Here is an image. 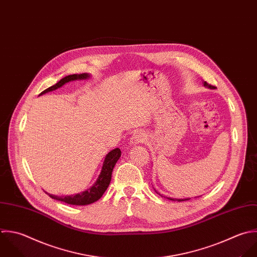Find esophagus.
<instances>
[{"mask_svg": "<svg viewBox=\"0 0 257 257\" xmlns=\"http://www.w3.org/2000/svg\"><path fill=\"white\" fill-rule=\"evenodd\" d=\"M146 139V135L143 131L141 130H137L133 133L132 137H131V142L132 144L136 145V144H140V143H143Z\"/></svg>", "mask_w": 257, "mask_h": 257, "instance_id": "esophagus-1", "label": "esophagus"}]
</instances>
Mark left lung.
<instances>
[{
	"label": "left lung",
	"instance_id": "obj_1",
	"mask_svg": "<svg viewBox=\"0 0 257 257\" xmlns=\"http://www.w3.org/2000/svg\"><path fill=\"white\" fill-rule=\"evenodd\" d=\"M203 84H204V86H205V87H208V88H210V89H213V88H214V86H212V85H209V84H208V83H206V82H204ZM168 199H170V200H174V201H179V202H180V201L189 200L188 198H185V199H172V198H168Z\"/></svg>",
	"mask_w": 257,
	"mask_h": 257
}]
</instances>
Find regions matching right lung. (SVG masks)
I'll use <instances>...</instances> for the list:
<instances>
[{
	"label": "right lung",
	"instance_id": "obj_1",
	"mask_svg": "<svg viewBox=\"0 0 257 257\" xmlns=\"http://www.w3.org/2000/svg\"><path fill=\"white\" fill-rule=\"evenodd\" d=\"M90 77L89 74L83 73V74H73V75H69L64 77L63 79H61L58 83H56L55 85L49 87L48 89L44 90L40 95L46 94L48 92L54 91L60 87H62L64 84L70 82V81H75V80H86ZM39 95V96H40ZM121 156V151L119 148H115L112 151H110L106 157L105 160L103 162V166L101 169V173L98 176V179L96 180V182L94 183V185L87 189L86 191H83L81 193L75 194V195H66V196H58V195H54V194H50L48 192H46V194H48L51 198L71 204V205H88L91 204L97 200H99L102 195L104 194V192L107 190L110 181H111V177H112V172H113V168L115 166V164L117 163V161L119 160Z\"/></svg>",
	"mask_w": 257,
	"mask_h": 257
}]
</instances>
